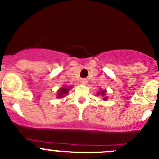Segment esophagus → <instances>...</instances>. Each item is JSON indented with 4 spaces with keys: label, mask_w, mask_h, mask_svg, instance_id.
I'll return each instance as SVG.
<instances>
[{
    "label": "esophagus",
    "mask_w": 159,
    "mask_h": 159,
    "mask_svg": "<svg viewBox=\"0 0 159 159\" xmlns=\"http://www.w3.org/2000/svg\"><path fill=\"white\" fill-rule=\"evenodd\" d=\"M81 82H82V84H88L87 79H83L82 80H81Z\"/></svg>",
    "instance_id": "1"
}]
</instances>
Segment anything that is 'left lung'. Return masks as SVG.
<instances>
[{
	"label": "left lung",
	"mask_w": 159,
	"mask_h": 159,
	"mask_svg": "<svg viewBox=\"0 0 159 159\" xmlns=\"http://www.w3.org/2000/svg\"><path fill=\"white\" fill-rule=\"evenodd\" d=\"M98 95H102L104 97V96L106 95V91H105V90H102L101 92H98ZM106 99H107V98H106V97H105L104 100H106Z\"/></svg>",
	"instance_id": "left-lung-1"
}]
</instances>
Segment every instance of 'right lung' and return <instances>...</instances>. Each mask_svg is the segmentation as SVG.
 Segmentation results:
<instances>
[{
	"label": "right lung",
	"mask_w": 159,
	"mask_h": 159,
	"mask_svg": "<svg viewBox=\"0 0 159 159\" xmlns=\"http://www.w3.org/2000/svg\"><path fill=\"white\" fill-rule=\"evenodd\" d=\"M70 90V88H61L58 91V94H57V98H61L64 97V95L67 93L68 91Z\"/></svg>",
	"instance_id": "add662e5"
}]
</instances>
